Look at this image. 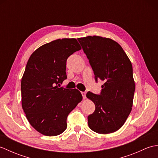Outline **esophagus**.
<instances>
[{"label": "esophagus", "mask_w": 158, "mask_h": 158, "mask_svg": "<svg viewBox=\"0 0 158 158\" xmlns=\"http://www.w3.org/2000/svg\"><path fill=\"white\" fill-rule=\"evenodd\" d=\"M81 94L83 96V99H85V98H86V93L85 92H81Z\"/></svg>", "instance_id": "obj_1"}]
</instances>
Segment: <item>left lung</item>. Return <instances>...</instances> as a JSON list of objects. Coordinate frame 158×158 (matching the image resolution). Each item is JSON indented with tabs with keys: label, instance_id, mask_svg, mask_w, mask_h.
<instances>
[{
	"label": "left lung",
	"instance_id": "left-lung-1",
	"mask_svg": "<svg viewBox=\"0 0 158 158\" xmlns=\"http://www.w3.org/2000/svg\"><path fill=\"white\" fill-rule=\"evenodd\" d=\"M89 60L95 78L105 81L100 95L88 92L96 109L88 117L89 127L109 134L123 125L132 110L135 83L132 66L118 43L100 36L78 38Z\"/></svg>",
	"mask_w": 158,
	"mask_h": 158
}]
</instances>
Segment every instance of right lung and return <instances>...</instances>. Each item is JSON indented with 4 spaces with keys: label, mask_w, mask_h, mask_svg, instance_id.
<instances>
[{
    "label": "right lung",
    "mask_w": 158,
    "mask_h": 158,
    "mask_svg": "<svg viewBox=\"0 0 158 158\" xmlns=\"http://www.w3.org/2000/svg\"><path fill=\"white\" fill-rule=\"evenodd\" d=\"M81 49L76 39H56L36 49L22 78V106L31 125L53 136L66 129L69 114L81 101L78 89L60 88L66 79V60Z\"/></svg>",
    "instance_id": "obj_1"
}]
</instances>
